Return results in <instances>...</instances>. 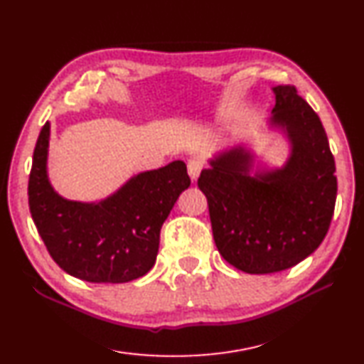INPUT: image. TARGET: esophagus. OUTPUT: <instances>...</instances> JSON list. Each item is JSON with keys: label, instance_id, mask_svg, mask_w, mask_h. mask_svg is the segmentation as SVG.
Segmentation results:
<instances>
[{"label": "esophagus", "instance_id": "1", "mask_svg": "<svg viewBox=\"0 0 364 364\" xmlns=\"http://www.w3.org/2000/svg\"><path fill=\"white\" fill-rule=\"evenodd\" d=\"M201 171H203V161L198 160V158H191L188 161V172L191 175L192 181H197Z\"/></svg>", "mask_w": 364, "mask_h": 364}]
</instances>
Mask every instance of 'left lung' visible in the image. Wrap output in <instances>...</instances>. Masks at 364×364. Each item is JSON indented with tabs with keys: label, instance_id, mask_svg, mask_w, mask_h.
<instances>
[{
	"label": "left lung",
	"instance_id": "obj_1",
	"mask_svg": "<svg viewBox=\"0 0 364 364\" xmlns=\"http://www.w3.org/2000/svg\"><path fill=\"white\" fill-rule=\"evenodd\" d=\"M274 93L271 123L292 144L284 167L250 176L252 156L235 147L198 178L218 252L247 274L279 272L309 257L328 234L337 200L335 161L318 115L295 86Z\"/></svg>",
	"mask_w": 364,
	"mask_h": 364
}]
</instances>
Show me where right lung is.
I'll return each instance as SVG.
<instances>
[{"label":"right lung","instance_id":"right-lung-1","mask_svg":"<svg viewBox=\"0 0 364 364\" xmlns=\"http://www.w3.org/2000/svg\"><path fill=\"white\" fill-rule=\"evenodd\" d=\"M50 124L36 139L29 175V209L53 262L90 283H127L155 264L160 230L191 186L183 161L129 180L100 203L69 201L52 189L46 171Z\"/></svg>","mask_w":364,"mask_h":364}]
</instances>
